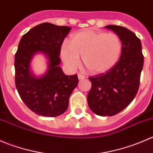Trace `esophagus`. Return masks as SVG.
<instances>
[{
  "mask_svg": "<svg viewBox=\"0 0 153 153\" xmlns=\"http://www.w3.org/2000/svg\"><path fill=\"white\" fill-rule=\"evenodd\" d=\"M78 79H79V80H83V79H84V78H85V76H84V75H81V74H78Z\"/></svg>",
  "mask_w": 153,
  "mask_h": 153,
  "instance_id": "esophagus-1",
  "label": "esophagus"
}]
</instances>
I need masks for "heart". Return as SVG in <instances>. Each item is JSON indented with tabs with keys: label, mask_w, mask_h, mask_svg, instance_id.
Masks as SVG:
<instances>
[{
	"label": "heart",
	"mask_w": 153,
	"mask_h": 153,
	"mask_svg": "<svg viewBox=\"0 0 153 153\" xmlns=\"http://www.w3.org/2000/svg\"><path fill=\"white\" fill-rule=\"evenodd\" d=\"M122 49L121 39L116 33L87 29L74 33L70 43L63 42L60 56L71 70L78 67L82 56L83 63L89 72L98 75L105 73L117 64Z\"/></svg>",
	"instance_id": "obj_1"
}]
</instances>
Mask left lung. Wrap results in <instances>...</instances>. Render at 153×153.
Here are the masks:
<instances>
[{
  "instance_id": "left-lung-1",
  "label": "left lung",
  "mask_w": 153,
  "mask_h": 153,
  "mask_svg": "<svg viewBox=\"0 0 153 153\" xmlns=\"http://www.w3.org/2000/svg\"><path fill=\"white\" fill-rule=\"evenodd\" d=\"M120 38L123 45L120 58L105 73L89 78L92 87L87 95L90 110L99 116H114L125 109L138 91L143 55L141 42L127 28L107 25Z\"/></svg>"
}]
</instances>
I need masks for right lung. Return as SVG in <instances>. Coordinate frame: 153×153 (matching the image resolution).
I'll list each match as a JSON object with an SVG mask.
<instances>
[{
    "label": "right lung",
    "instance_id": "add662e5",
    "mask_svg": "<svg viewBox=\"0 0 153 153\" xmlns=\"http://www.w3.org/2000/svg\"><path fill=\"white\" fill-rule=\"evenodd\" d=\"M71 29L45 22L31 28L19 42L15 55L16 87L24 103L38 115L53 117L63 114L78 84V75H66L59 66L60 48ZM38 53L48 60L47 72L39 77L30 68Z\"/></svg>",
    "mask_w": 153,
    "mask_h": 153
}]
</instances>
